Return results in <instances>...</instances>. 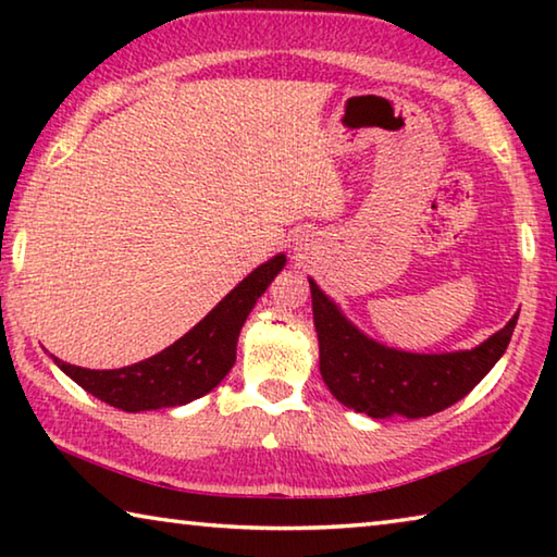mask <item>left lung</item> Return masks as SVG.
I'll return each instance as SVG.
<instances>
[{"label": "left lung", "mask_w": 557, "mask_h": 557, "mask_svg": "<svg viewBox=\"0 0 557 557\" xmlns=\"http://www.w3.org/2000/svg\"><path fill=\"white\" fill-rule=\"evenodd\" d=\"M319 336V371L338 403L369 418H428L474 388L504 356L518 317L471 351L408 354L388 348L348 322L309 280Z\"/></svg>", "instance_id": "obj_1"}]
</instances>
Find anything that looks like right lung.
<instances>
[{
  "label": "right lung",
  "mask_w": 557,
  "mask_h": 557,
  "mask_svg": "<svg viewBox=\"0 0 557 557\" xmlns=\"http://www.w3.org/2000/svg\"><path fill=\"white\" fill-rule=\"evenodd\" d=\"M287 258L275 256L231 289L191 332L164 351L115 371H90L53 356L59 369L83 391L125 412L159 410L186 405L211 393L235 363L240 329L262 292L285 268Z\"/></svg>",
  "instance_id": "right-lung-1"
}]
</instances>
